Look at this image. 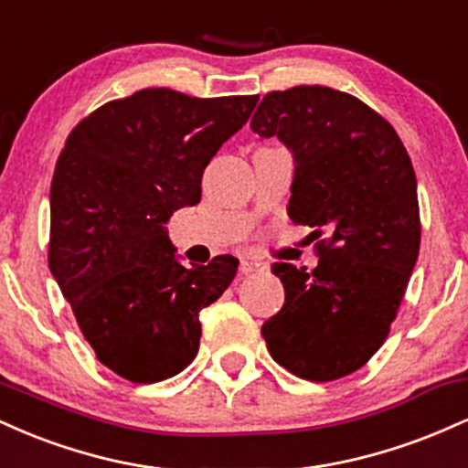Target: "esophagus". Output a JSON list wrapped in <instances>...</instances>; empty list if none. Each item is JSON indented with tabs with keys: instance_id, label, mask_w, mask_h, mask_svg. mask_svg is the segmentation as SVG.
<instances>
[{
	"instance_id": "obj_1",
	"label": "esophagus",
	"mask_w": 468,
	"mask_h": 468,
	"mask_svg": "<svg viewBox=\"0 0 468 468\" xmlns=\"http://www.w3.org/2000/svg\"><path fill=\"white\" fill-rule=\"evenodd\" d=\"M264 264L261 261H252V260H241L239 264V272L241 275H250V272H257V271H264Z\"/></svg>"
}]
</instances>
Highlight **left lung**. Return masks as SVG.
<instances>
[{
	"label": "left lung",
	"instance_id": "1",
	"mask_svg": "<svg viewBox=\"0 0 468 468\" xmlns=\"http://www.w3.org/2000/svg\"><path fill=\"white\" fill-rule=\"evenodd\" d=\"M250 130L292 152L288 216L313 227L319 264L277 261L286 302L268 352L314 383L363 367L389 335L420 250L416 174L394 127L356 96L299 85L261 99Z\"/></svg>",
	"mask_w": 468,
	"mask_h": 468
}]
</instances>
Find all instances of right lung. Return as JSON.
Instances as JSON below:
<instances>
[{
    "label": "right lung",
    "mask_w": 468,
    "mask_h": 468,
    "mask_svg": "<svg viewBox=\"0 0 468 468\" xmlns=\"http://www.w3.org/2000/svg\"><path fill=\"white\" fill-rule=\"evenodd\" d=\"M260 96L196 99L149 88L110 101L69 132L50 189L48 264L96 358L132 383L196 358L202 308L239 261L186 268L166 219L202 196V174Z\"/></svg>",
    "instance_id": "right-lung-1"
}]
</instances>
